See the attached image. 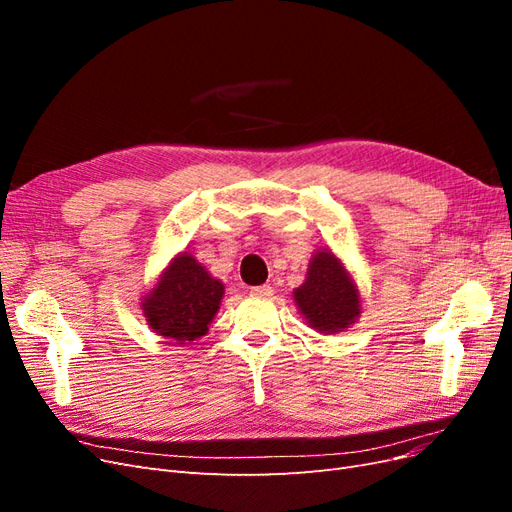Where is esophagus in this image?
<instances>
[{
    "instance_id": "esophagus-1",
    "label": "esophagus",
    "mask_w": 512,
    "mask_h": 512,
    "mask_svg": "<svg viewBox=\"0 0 512 512\" xmlns=\"http://www.w3.org/2000/svg\"><path fill=\"white\" fill-rule=\"evenodd\" d=\"M250 294L252 297H262V299H269V297H273V288L271 286H254V288H250Z\"/></svg>"
}]
</instances>
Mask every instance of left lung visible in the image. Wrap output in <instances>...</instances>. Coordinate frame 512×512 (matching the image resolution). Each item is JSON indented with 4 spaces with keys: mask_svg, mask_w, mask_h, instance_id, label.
<instances>
[{
    "mask_svg": "<svg viewBox=\"0 0 512 512\" xmlns=\"http://www.w3.org/2000/svg\"><path fill=\"white\" fill-rule=\"evenodd\" d=\"M309 327L324 335L346 331L361 316V294L344 262L331 250L309 260L305 282L292 292Z\"/></svg>",
    "mask_w": 512,
    "mask_h": 512,
    "instance_id": "1",
    "label": "left lung"
}]
</instances>
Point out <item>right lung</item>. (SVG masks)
Listing matches in <instances>:
<instances>
[{
    "instance_id": "1",
    "label": "right lung",
    "mask_w": 512,
    "mask_h": 512,
    "mask_svg": "<svg viewBox=\"0 0 512 512\" xmlns=\"http://www.w3.org/2000/svg\"><path fill=\"white\" fill-rule=\"evenodd\" d=\"M222 297L224 284L211 277L192 254L183 252L170 260L141 307L153 333L170 339V344H192L209 331Z\"/></svg>"
}]
</instances>
